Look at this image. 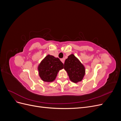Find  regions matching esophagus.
I'll return each mask as SVG.
<instances>
[{"label":"esophagus","instance_id":"1","mask_svg":"<svg viewBox=\"0 0 121 121\" xmlns=\"http://www.w3.org/2000/svg\"><path fill=\"white\" fill-rule=\"evenodd\" d=\"M60 60L61 61V62H62V63H63V64H64V58H61V59H60Z\"/></svg>","mask_w":121,"mask_h":121}]
</instances>
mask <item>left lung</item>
Here are the masks:
<instances>
[{
	"label": "left lung",
	"mask_w": 121,
	"mask_h": 121,
	"mask_svg": "<svg viewBox=\"0 0 121 121\" xmlns=\"http://www.w3.org/2000/svg\"><path fill=\"white\" fill-rule=\"evenodd\" d=\"M64 69L67 72L69 79L74 83L81 81L85 75L84 65L73 54L69 55L65 60Z\"/></svg>",
	"instance_id": "obj_1"
}]
</instances>
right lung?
Segmentation results:
<instances>
[{
  "label": "right lung",
  "mask_w": 121,
  "mask_h": 121,
  "mask_svg": "<svg viewBox=\"0 0 121 121\" xmlns=\"http://www.w3.org/2000/svg\"><path fill=\"white\" fill-rule=\"evenodd\" d=\"M63 68L64 64L59 58L48 55L41 62L38 69L41 79L49 82L54 81L58 71Z\"/></svg>",
  "instance_id": "1"
}]
</instances>
